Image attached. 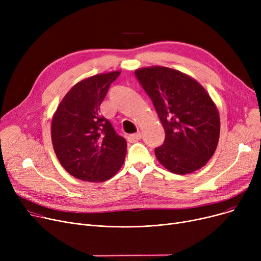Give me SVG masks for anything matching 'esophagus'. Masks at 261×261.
<instances>
[{
	"label": "esophagus",
	"mask_w": 261,
	"mask_h": 261,
	"mask_svg": "<svg viewBox=\"0 0 261 261\" xmlns=\"http://www.w3.org/2000/svg\"><path fill=\"white\" fill-rule=\"evenodd\" d=\"M141 138H142V134H141L140 132H138V133H134V134L129 135V136H128V141L131 142V143H134V142L140 141Z\"/></svg>",
	"instance_id": "esophagus-1"
}]
</instances>
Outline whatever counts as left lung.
I'll use <instances>...</instances> for the list:
<instances>
[{"label":"left lung","mask_w":261,"mask_h":261,"mask_svg":"<svg viewBox=\"0 0 261 261\" xmlns=\"http://www.w3.org/2000/svg\"><path fill=\"white\" fill-rule=\"evenodd\" d=\"M151 98L165 130L155 156L170 172L186 174L213 156L220 134V117L208 93L190 76L165 66L135 71Z\"/></svg>","instance_id":"left-lung-1"}]
</instances>
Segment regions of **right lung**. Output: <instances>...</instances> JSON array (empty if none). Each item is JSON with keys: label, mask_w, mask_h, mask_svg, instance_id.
<instances>
[{"label": "right lung", "mask_w": 261, "mask_h": 261, "mask_svg": "<svg viewBox=\"0 0 261 261\" xmlns=\"http://www.w3.org/2000/svg\"><path fill=\"white\" fill-rule=\"evenodd\" d=\"M120 71L98 74L76 84L51 120V142L62 167L76 179L107 181L120 169L127 142L99 115L110 85Z\"/></svg>", "instance_id": "right-lung-1"}]
</instances>
